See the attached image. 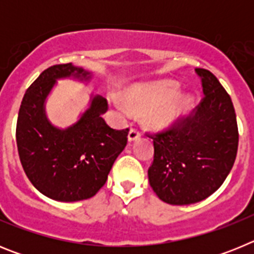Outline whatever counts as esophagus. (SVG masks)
I'll use <instances>...</instances> for the list:
<instances>
[{
	"mask_svg": "<svg viewBox=\"0 0 254 254\" xmlns=\"http://www.w3.org/2000/svg\"><path fill=\"white\" fill-rule=\"evenodd\" d=\"M138 137H140V132H138L137 129H136V128L129 129V132H128V141H129V142H132V141H134V140H137Z\"/></svg>",
	"mask_w": 254,
	"mask_h": 254,
	"instance_id": "34e87169",
	"label": "esophagus"
}]
</instances>
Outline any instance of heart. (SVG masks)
Masks as SVG:
<instances>
[{
	"label": "heart",
	"mask_w": 254,
	"mask_h": 254,
	"mask_svg": "<svg viewBox=\"0 0 254 254\" xmlns=\"http://www.w3.org/2000/svg\"><path fill=\"white\" fill-rule=\"evenodd\" d=\"M177 85L158 81L137 85L126 93V103L116 96L109 102L121 117H128L131 111L146 112V122L156 129L168 128L177 122L190 108L192 96L187 93H174Z\"/></svg>",
	"instance_id": "obj_1"
}]
</instances>
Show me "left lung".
I'll return each instance as SVG.
<instances>
[{"instance_id": "left-lung-1", "label": "left lung", "mask_w": 254, "mask_h": 254, "mask_svg": "<svg viewBox=\"0 0 254 254\" xmlns=\"http://www.w3.org/2000/svg\"><path fill=\"white\" fill-rule=\"evenodd\" d=\"M203 99L187 118L154 140L149 182L156 196L170 205H190L220 188L238 151L237 116L232 99L208 69L196 68Z\"/></svg>"}]
</instances>
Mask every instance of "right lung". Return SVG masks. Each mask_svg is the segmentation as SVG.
<instances>
[{"label": "right lung", "mask_w": 254, "mask_h": 254, "mask_svg": "<svg viewBox=\"0 0 254 254\" xmlns=\"http://www.w3.org/2000/svg\"><path fill=\"white\" fill-rule=\"evenodd\" d=\"M89 81L91 73L72 64L44 69L20 105L16 143L26 177L40 193L55 201L75 202L95 196L105 185L118 155L127 145L128 128L113 129L103 120L108 103L91 96L80 120L67 128L52 125L47 96L60 78Z\"/></svg>", "instance_id": "obj_1"}]
</instances>
